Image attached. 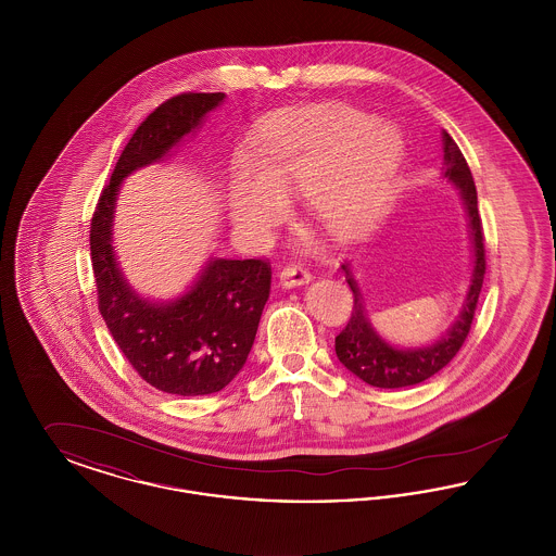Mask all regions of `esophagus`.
<instances>
[{
  "label": "esophagus",
  "mask_w": 556,
  "mask_h": 556,
  "mask_svg": "<svg viewBox=\"0 0 556 556\" xmlns=\"http://www.w3.org/2000/svg\"><path fill=\"white\" fill-rule=\"evenodd\" d=\"M313 281V275L306 270V268H302V266L290 265L286 266L281 273H279V283L283 286V288H300V286H306V283H311Z\"/></svg>",
  "instance_id": "obj_1"
}]
</instances>
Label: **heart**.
Instances as JSON below:
<instances>
[{
  "label": "heart",
  "instance_id": "obj_1",
  "mask_svg": "<svg viewBox=\"0 0 556 556\" xmlns=\"http://www.w3.org/2000/svg\"><path fill=\"white\" fill-rule=\"evenodd\" d=\"M404 162L400 132L350 104H315L273 116L256 141V166L238 159L227 211L241 233L263 238L281 214L276 198L302 195L333 238L367 233L388 206Z\"/></svg>",
  "mask_w": 556,
  "mask_h": 556
}]
</instances>
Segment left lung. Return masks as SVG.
I'll return each instance as SVG.
<instances>
[{"label":"left lung","mask_w":556,"mask_h":556,"mask_svg":"<svg viewBox=\"0 0 556 556\" xmlns=\"http://www.w3.org/2000/svg\"><path fill=\"white\" fill-rule=\"evenodd\" d=\"M444 179H448V184L458 189L463 208L467 214L469 243H471V279H469L467 293L463 298L458 317L454 318V323L438 340L429 344L415 345V348H402V345L390 344L386 338H381L370 323L365 298L352 275V266L348 263L342 265L345 281L354 293V311L344 331L336 338V354L345 369L372 388L396 390V388L424 383L425 379L433 377L456 356V352L467 340V333L476 317L477 300H479V291L485 275V250H483L481 218L477 211V189L473 175L467 166V160L460 154L458 146L446 131H444Z\"/></svg>","instance_id":"1"}]
</instances>
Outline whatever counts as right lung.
Returning <instances> with one entry per match:
<instances>
[{
    "label": "right lung",
    "instance_id": "right-lung-1",
    "mask_svg": "<svg viewBox=\"0 0 556 556\" xmlns=\"http://www.w3.org/2000/svg\"><path fill=\"white\" fill-rule=\"evenodd\" d=\"M225 98L181 93L156 108L125 146L91 220V263L108 329L139 377L175 396L220 392L243 369L268 300L270 266L256 258H208L177 298H143L118 265L114 212L123 181L168 159Z\"/></svg>",
    "mask_w": 556,
    "mask_h": 556
}]
</instances>
